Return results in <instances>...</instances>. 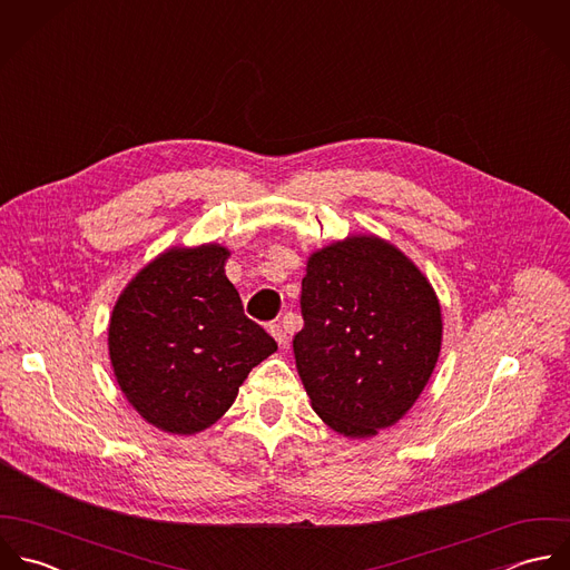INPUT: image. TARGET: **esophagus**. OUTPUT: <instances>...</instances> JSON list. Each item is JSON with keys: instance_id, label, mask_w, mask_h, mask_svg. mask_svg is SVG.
Listing matches in <instances>:
<instances>
[{"instance_id": "1", "label": "esophagus", "mask_w": 570, "mask_h": 570, "mask_svg": "<svg viewBox=\"0 0 570 570\" xmlns=\"http://www.w3.org/2000/svg\"><path fill=\"white\" fill-rule=\"evenodd\" d=\"M269 334L276 338V343H278L281 347L287 345V325H285V321H278V323L269 325Z\"/></svg>"}]
</instances>
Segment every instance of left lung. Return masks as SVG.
Returning <instances> with one entry per match:
<instances>
[{
  "instance_id": "1",
  "label": "left lung",
  "mask_w": 570,
  "mask_h": 570,
  "mask_svg": "<svg viewBox=\"0 0 570 570\" xmlns=\"http://www.w3.org/2000/svg\"><path fill=\"white\" fill-rule=\"evenodd\" d=\"M296 370L312 409L347 438L395 424L431 379L442 314L424 274L379 236L314 252L301 292Z\"/></svg>"
}]
</instances>
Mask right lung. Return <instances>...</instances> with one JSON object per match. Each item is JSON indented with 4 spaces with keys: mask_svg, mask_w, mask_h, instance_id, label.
Wrapping results in <instances>:
<instances>
[{
    "mask_svg": "<svg viewBox=\"0 0 570 570\" xmlns=\"http://www.w3.org/2000/svg\"><path fill=\"white\" fill-rule=\"evenodd\" d=\"M216 243L173 247L121 292L108 327L117 382L161 431L191 435L236 400L252 367L276 341L243 312Z\"/></svg>",
    "mask_w": 570,
    "mask_h": 570,
    "instance_id": "obj_1",
    "label": "right lung"
}]
</instances>
